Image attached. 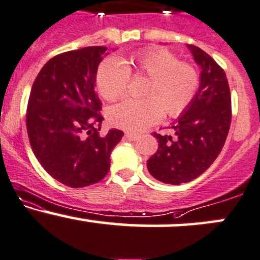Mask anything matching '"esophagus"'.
Listing matches in <instances>:
<instances>
[{
  "label": "esophagus",
  "instance_id": "1",
  "mask_svg": "<svg viewBox=\"0 0 260 260\" xmlns=\"http://www.w3.org/2000/svg\"><path fill=\"white\" fill-rule=\"evenodd\" d=\"M139 135H135V133H125V138H128L129 141H137L139 138Z\"/></svg>",
  "mask_w": 260,
  "mask_h": 260
}]
</instances>
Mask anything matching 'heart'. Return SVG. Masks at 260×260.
I'll use <instances>...</instances> for the list:
<instances>
[{
  "label": "heart",
  "instance_id": "b5f03b06",
  "mask_svg": "<svg viewBox=\"0 0 260 260\" xmlns=\"http://www.w3.org/2000/svg\"><path fill=\"white\" fill-rule=\"evenodd\" d=\"M131 74L147 76L143 100H125L108 110V119L115 127L128 132H139L158 123L164 116L178 117L195 100L200 87L198 70L181 62L164 48H149L128 59L108 58L101 62L96 84L107 101L122 98Z\"/></svg>",
  "mask_w": 260,
  "mask_h": 260
}]
</instances>
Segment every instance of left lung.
Wrapping results in <instances>:
<instances>
[{
  "label": "left lung",
  "instance_id": "left-lung-1",
  "mask_svg": "<svg viewBox=\"0 0 260 260\" xmlns=\"http://www.w3.org/2000/svg\"><path fill=\"white\" fill-rule=\"evenodd\" d=\"M187 48L201 68L198 95L169 127L175 136L154 133L159 148L147 161L152 176L170 185L189 182L209 169L223 148L232 118L223 69L196 45Z\"/></svg>",
  "mask_w": 260,
  "mask_h": 260
}]
</instances>
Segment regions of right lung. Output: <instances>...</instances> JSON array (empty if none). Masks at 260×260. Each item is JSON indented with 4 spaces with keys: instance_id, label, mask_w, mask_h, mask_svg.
<instances>
[{
    "instance_id": "obj_1",
    "label": "right lung",
    "mask_w": 260,
    "mask_h": 260,
    "mask_svg": "<svg viewBox=\"0 0 260 260\" xmlns=\"http://www.w3.org/2000/svg\"><path fill=\"white\" fill-rule=\"evenodd\" d=\"M106 47H86L51 58L33 82L27 132L34 155L55 180L85 187L101 181L110 155L123 137L119 129L100 136L104 117L95 92Z\"/></svg>"
}]
</instances>
